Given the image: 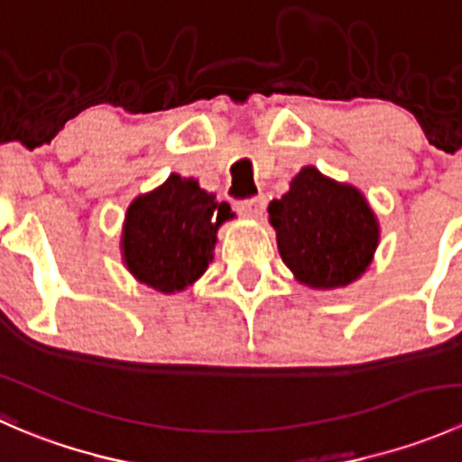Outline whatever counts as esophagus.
I'll list each match as a JSON object with an SVG mask.
<instances>
[{"label": "esophagus", "instance_id": "obj_1", "mask_svg": "<svg viewBox=\"0 0 462 462\" xmlns=\"http://www.w3.org/2000/svg\"><path fill=\"white\" fill-rule=\"evenodd\" d=\"M265 209V197L245 199V201L236 203V212L245 218H259Z\"/></svg>", "mask_w": 462, "mask_h": 462}]
</instances>
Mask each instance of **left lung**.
I'll list each match as a JSON object with an SVG mask.
<instances>
[{
  "mask_svg": "<svg viewBox=\"0 0 462 462\" xmlns=\"http://www.w3.org/2000/svg\"><path fill=\"white\" fill-rule=\"evenodd\" d=\"M268 214L282 261L313 291L357 282L380 244V223L365 194L313 165L292 176L288 192L270 201Z\"/></svg>",
  "mask_w": 462,
  "mask_h": 462,
  "instance_id": "obj_1",
  "label": "left lung"
}]
</instances>
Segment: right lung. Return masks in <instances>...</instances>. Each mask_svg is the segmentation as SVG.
Listing matches in <instances>:
<instances>
[{
  "label": "right lung",
  "instance_id": "1",
  "mask_svg": "<svg viewBox=\"0 0 462 462\" xmlns=\"http://www.w3.org/2000/svg\"><path fill=\"white\" fill-rule=\"evenodd\" d=\"M235 217L197 179L171 174L129 203L120 257L138 283L176 295L203 277L214 259L217 232Z\"/></svg>",
  "mask_w": 462,
  "mask_h": 462
}]
</instances>
